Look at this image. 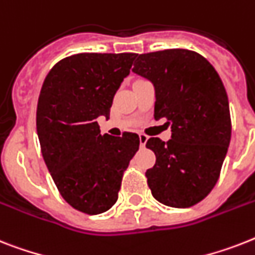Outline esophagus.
I'll return each instance as SVG.
<instances>
[{
	"label": "esophagus",
	"mask_w": 255,
	"mask_h": 255,
	"mask_svg": "<svg viewBox=\"0 0 255 255\" xmlns=\"http://www.w3.org/2000/svg\"><path fill=\"white\" fill-rule=\"evenodd\" d=\"M138 138H140V146H141V148H144L146 144V141H148V136H146L145 133H138Z\"/></svg>",
	"instance_id": "34e87169"
}]
</instances>
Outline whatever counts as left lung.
I'll return each mask as SVG.
<instances>
[{
	"label": "left lung",
	"instance_id": "obj_1",
	"mask_svg": "<svg viewBox=\"0 0 255 255\" xmlns=\"http://www.w3.org/2000/svg\"><path fill=\"white\" fill-rule=\"evenodd\" d=\"M134 73L156 89L154 119H166L169 141L150 137L156 165L145 173L154 199L187 208L215 187L232 134L228 95L220 76L202 55L163 49L137 55Z\"/></svg>",
	"mask_w": 255,
	"mask_h": 255
}]
</instances>
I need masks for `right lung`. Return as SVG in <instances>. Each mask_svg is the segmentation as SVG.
Returning a JSON list of instances; mask_svg holds the SVG:
<instances>
[{
    "mask_svg": "<svg viewBox=\"0 0 255 255\" xmlns=\"http://www.w3.org/2000/svg\"><path fill=\"white\" fill-rule=\"evenodd\" d=\"M136 53H77L45 77L36 109L41 154L56 187L74 210L106 212L117 203L122 178L138 150V134H101L114 95Z\"/></svg>",
    "mask_w": 255,
    "mask_h": 255,
    "instance_id": "right-lung-1",
    "label": "right lung"
}]
</instances>
